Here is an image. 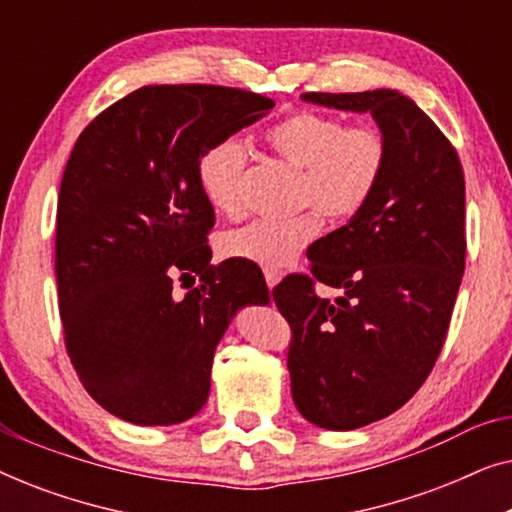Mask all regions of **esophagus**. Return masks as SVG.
I'll use <instances>...</instances> for the list:
<instances>
[{"label":"esophagus","instance_id":"esophagus-1","mask_svg":"<svg viewBox=\"0 0 512 512\" xmlns=\"http://www.w3.org/2000/svg\"><path fill=\"white\" fill-rule=\"evenodd\" d=\"M279 279H282V272L279 270H265V284H268L270 289L279 284Z\"/></svg>","mask_w":512,"mask_h":512}]
</instances>
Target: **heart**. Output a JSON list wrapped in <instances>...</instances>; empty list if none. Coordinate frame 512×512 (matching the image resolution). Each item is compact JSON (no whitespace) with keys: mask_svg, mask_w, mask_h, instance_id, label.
Returning a JSON list of instances; mask_svg holds the SVG:
<instances>
[{"mask_svg":"<svg viewBox=\"0 0 512 512\" xmlns=\"http://www.w3.org/2000/svg\"><path fill=\"white\" fill-rule=\"evenodd\" d=\"M268 149L300 170V205H314L333 221L361 212L380 188L389 163V142L375 125H345L338 116L298 109L263 132ZM249 153L233 137L216 139L198 160V184L221 214L242 209V181ZM316 209L293 219H256L221 237L223 254L265 270H279L319 235Z\"/></svg>","mask_w":512,"mask_h":512,"instance_id":"obj_1","label":"heart"}]
</instances>
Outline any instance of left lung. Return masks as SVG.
Returning a JSON list of instances; mask_svg holds the SVG:
<instances>
[{
  "label": "left lung",
  "mask_w": 512,
  "mask_h": 512,
  "mask_svg": "<svg viewBox=\"0 0 512 512\" xmlns=\"http://www.w3.org/2000/svg\"><path fill=\"white\" fill-rule=\"evenodd\" d=\"M303 100L368 111L389 142L368 205L310 244L312 275L272 289L291 326L293 403L321 429L352 431L408 403L436 366L466 265L464 170L450 139L398 90ZM317 283L341 296L321 299Z\"/></svg>",
  "instance_id": "1"
}]
</instances>
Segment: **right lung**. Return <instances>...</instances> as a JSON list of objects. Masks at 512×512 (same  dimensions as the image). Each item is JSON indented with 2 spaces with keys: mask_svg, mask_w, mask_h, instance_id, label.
Segmentation results:
<instances>
[{
  "mask_svg": "<svg viewBox=\"0 0 512 512\" xmlns=\"http://www.w3.org/2000/svg\"><path fill=\"white\" fill-rule=\"evenodd\" d=\"M272 107L242 88L144 86L76 139L55 228L62 333L83 387L125 422L198 415L230 319L270 303L254 265L212 263L214 207L198 160ZM179 281L186 294L173 289Z\"/></svg>",
  "mask_w": 512,
  "mask_h": 512,
  "instance_id": "right-lung-1",
  "label": "right lung"
}]
</instances>
